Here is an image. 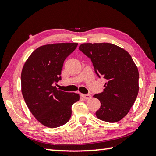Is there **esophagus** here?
<instances>
[{
  "label": "esophagus",
  "mask_w": 156,
  "mask_h": 156,
  "mask_svg": "<svg viewBox=\"0 0 156 156\" xmlns=\"http://www.w3.org/2000/svg\"><path fill=\"white\" fill-rule=\"evenodd\" d=\"M80 96L85 100H89V99H91V96L90 94H81Z\"/></svg>",
  "instance_id": "1"
}]
</instances>
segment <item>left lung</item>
Returning a JSON list of instances; mask_svg holds the SVG:
<instances>
[{"label": "left lung", "instance_id": "8db88e82", "mask_svg": "<svg viewBox=\"0 0 156 156\" xmlns=\"http://www.w3.org/2000/svg\"><path fill=\"white\" fill-rule=\"evenodd\" d=\"M79 49L91 58L97 76L107 80L104 91L94 96L101 103L97 118L118 122L127 114L138 96V67L126 50L112 43H83Z\"/></svg>", "mask_w": 156, "mask_h": 156}]
</instances>
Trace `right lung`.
Masks as SVG:
<instances>
[{"mask_svg": "<svg viewBox=\"0 0 156 156\" xmlns=\"http://www.w3.org/2000/svg\"><path fill=\"white\" fill-rule=\"evenodd\" d=\"M78 43H56L39 47L26 60L21 72V91L36 119L49 128L69 120L72 106L79 94L58 90L53 84L61 80L63 63Z\"/></svg>", "mask_w": 156, "mask_h": 156, "instance_id": "add662e5", "label": "right lung"}]
</instances>
